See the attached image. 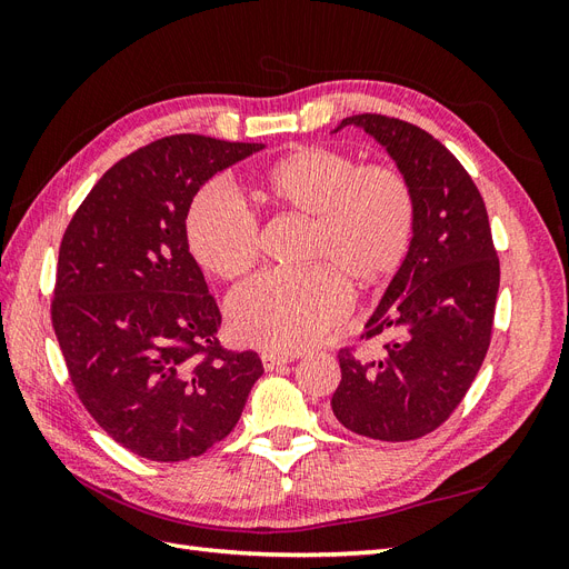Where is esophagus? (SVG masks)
<instances>
[{"label": "esophagus", "mask_w": 569, "mask_h": 569, "mask_svg": "<svg viewBox=\"0 0 569 569\" xmlns=\"http://www.w3.org/2000/svg\"><path fill=\"white\" fill-rule=\"evenodd\" d=\"M291 358H295V356H280V353L263 351V353H261V363H263V368L270 372V370H274V368L291 363Z\"/></svg>", "instance_id": "1"}]
</instances>
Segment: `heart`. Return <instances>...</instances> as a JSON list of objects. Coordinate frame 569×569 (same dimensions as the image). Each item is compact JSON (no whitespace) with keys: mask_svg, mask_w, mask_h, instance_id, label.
<instances>
[{"mask_svg":"<svg viewBox=\"0 0 569 569\" xmlns=\"http://www.w3.org/2000/svg\"><path fill=\"white\" fill-rule=\"evenodd\" d=\"M263 197L313 218L303 270H266L232 291L234 337L289 353L318 341L351 308V287L380 284L399 270L418 226V197L401 168L366 163L347 151L311 144L274 163ZM189 251L218 278H239L261 256L258 220L226 184H206L184 220Z\"/></svg>","mask_w":569,"mask_h":569,"instance_id":"heart-1","label":"heart"}]
</instances>
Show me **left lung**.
<instances>
[{
	"mask_svg": "<svg viewBox=\"0 0 569 569\" xmlns=\"http://www.w3.org/2000/svg\"><path fill=\"white\" fill-rule=\"evenodd\" d=\"M418 197L416 237L360 339L389 337L375 358L339 349L335 418L360 437L410 441L460 406L485 363L501 282L485 199L437 137L401 118L358 113Z\"/></svg>",
	"mask_w": 569,
	"mask_h": 569,
	"instance_id": "left-lung-1",
	"label": "left lung"
}]
</instances>
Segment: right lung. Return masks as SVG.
Returning <instances> with one entry per match:
<instances>
[{
  "instance_id": "add662e5",
  "label": "right lung",
  "mask_w": 569,
  "mask_h": 569,
  "mask_svg": "<svg viewBox=\"0 0 569 569\" xmlns=\"http://www.w3.org/2000/svg\"><path fill=\"white\" fill-rule=\"evenodd\" d=\"M263 147L161 137L111 166L63 232L51 325L78 399L134 456L206 453L263 375L256 351L220 347V308L184 232L199 187Z\"/></svg>"
}]
</instances>
